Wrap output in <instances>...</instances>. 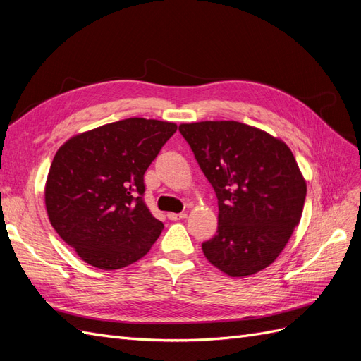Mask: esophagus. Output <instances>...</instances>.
<instances>
[{
    "label": "esophagus",
    "mask_w": 361,
    "mask_h": 361,
    "mask_svg": "<svg viewBox=\"0 0 361 361\" xmlns=\"http://www.w3.org/2000/svg\"><path fill=\"white\" fill-rule=\"evenodd\" d=\"M188 216L186 212H181V214H168V218L171 221H180V219H184Z\"/></svg>",
    "instance_id": "obj_1"
}]
</instances>
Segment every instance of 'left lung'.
<instances>
[{
    "label": "left lung",
    "instance_id": "left-lung-1",
    "mask_svg": "<svg viewBox=\"0 0 361 361\" xmlns=\"http://www.w3.org/2000/svg\"><path fill=\"white\" fill-rule=\"evenodd\" d=\"M218 198L216 235L202 253L232 277L269 267L298 227L307 197L290 147L241 122L180 125Z\"/></svg>",
    "mask_w": 361,
    "mask_h": 361
}]
</instances>
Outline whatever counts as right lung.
<instances>
[{"label": "right lung", "mask_w": 361, "mask_h": 361, "mask_svg": "<svg viewBox=\"0 0 361 361\" xmlns=\"http://www.w3.org/2000/svg\"><path fill=\"white\" fill-rule=\"evenodd\" d=\"M177 125L125 118L70 138L45 184L53 228L92 267L118 270L143 257L163 230L145 204V172Z\"/></svg>", "instance_id": "right-lung-1"}]
</instances>
